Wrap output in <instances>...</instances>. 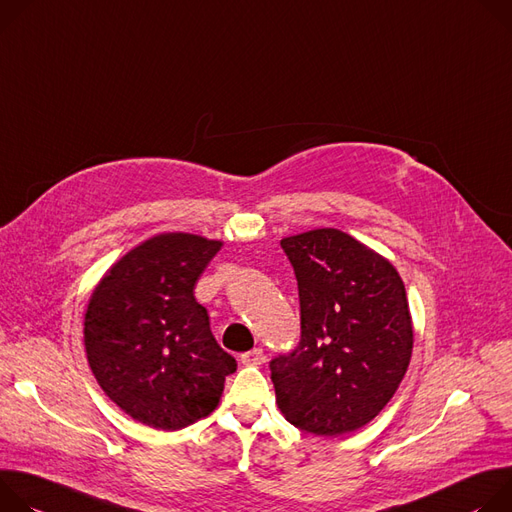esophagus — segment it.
<instances>
[{
    "label": "esophagus",
    "mask_w": 512,
    "mask_h": 512,
    "mask_svg": "<svg viewBox=\"0 0 512 512\" xmlns=\"http://www.w3.org/2000/svg\"><path fill=\"white\" fill-rule=\"evenodd\" d=\"M240 360L244 366H260L264 362V352H262V348H254V350L242 354Z\"/></svg>",
    "instance_id": "1"
}]
</instances>
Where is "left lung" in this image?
I'll list each match as a JSON object with an SVG mask.
<instances>
[{"instance_id":"8db88e82","label":"left lung","mask_w":512,"mask_h":512,"mask_svg":"<svg viewBox=\"0 0 512 512\" xmlns=\"http://www.w3.org/2000/svg\"><path fill=\"white\" fill-rule=\"evenodd\" d=\"M299 285L301 342L270 362L276 405L315 435L370 423L399 388L413 354V319L388 258L335 227L280 240Z\"/></svg>"}]
</instances>
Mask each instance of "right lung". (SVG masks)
<instances>
[{"instance_id":"add662e5","label":"right lung","mask_w":512,"mask_h":512,"mask_svg":"<svg viewBox=\"0 0 512 512\" xmlns=\"http://www.w3.org/2000/svg\"><path fill=\"white\" fill-rule=\"evenodd\" d=\"M223 242L187 232L148 238L101 276L83 321L89 368L134 421L177 431L211 415L236 360L193 291Z\"/></svg>"}]
</instances>
